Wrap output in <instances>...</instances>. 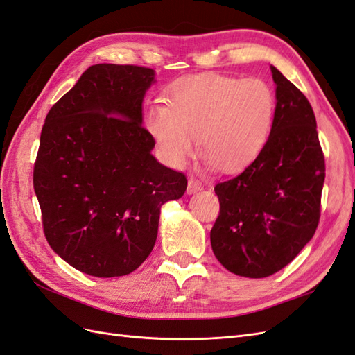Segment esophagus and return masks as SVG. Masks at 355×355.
Masks as SVG:
<instances>
[{
    "instance_id": "1",
    "label": "esophagus",
    "mask_w": 355,
    "mask_h": 355,
    "mask_svg": "<svg viewBox=\"0 0 355 355\" xmlns=\"http://www.w3.org/2000/svg\"><path fill=\"white\" fill-rule=\"evenodd\" d=\"M200 191H202V184L200 183V181L193 180V178L189 180V183H187V193L192 195V193H196V192H200Z\"/></svg>"
}]
</instances>
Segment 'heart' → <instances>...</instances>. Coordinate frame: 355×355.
Instances as JSON below:
<instances>
[{
    "label": "heart",
    "mask_w": 355,
    "mask_h": 355,
    "mask_svg": "<svg viewBox=\"0 0 355 355\" xmlns=\"http://www.w3.org/2000/svg\"><path fill=\"white\" fill-rule=\"evenodd\" d=\"M274 114L275 96L263 80L200 73L177 80L168 105H150L145 127L169 166H184L200 133L204 168L232 174L265 150Z\"/></svg>",
    "instance_id": "b5f03b06"
}]
</instances>
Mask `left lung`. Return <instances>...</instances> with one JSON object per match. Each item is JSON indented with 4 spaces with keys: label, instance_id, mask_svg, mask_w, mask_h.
I'll list each match as a JSON object with an SVG mask.
<instances>
[{
    "label": "left lung",
    "instance_id": "8db88e82",
    "mask_svg": "<svg viewBox=\"0 0 355 355\" xmlns=\"http://www.w3.org/2000/svg\"><path fill=\"white\" fill-rule=\"evenodd\" d=\"M275 114L265 150L242 174L215 186L220 211L211 250L236 275L265 278L301 252L320 216L325 160L309 100L275 66Z\"/></svg>",
    "mask_w": 355,
    "mask_h": 355
}]
</instances>
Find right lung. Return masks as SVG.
Here are the masks:
<instances>
[{
  "mask_svg": "<svg viewBox=\"0 0 355 355\" xmlns=\"http://www.w3.org/2000/svg\"><path fill=\"white\" fill-rule=\"evenodd\" d=\"M154 83L150 68L94 64L46 114L33 174L45 237L87 275L136 270L154 248L162 205L186 192L142 125Z\"/></svg>",
  "mask_w": 355,
  "mask_h": 355,
  "instance_id": "obj_1",
  "label": "right lung"
}]
</instances>
